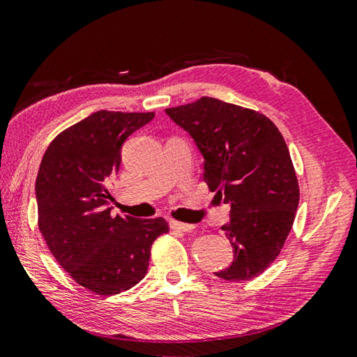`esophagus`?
Returning <instances> with one entry per match:
<instances>
[{"label":"esophagus","instance_id":"1","mask_svg":"<svg viewBox=\"0 0 357 357\" xmlns=\"http://www.w3.org/2000/svg\"><path fill=\"white\" fill-rule=\"evenodd\" d=\"M170 228L174 231H181V232H190L195 229V226L189 225V223H183V222H176V220H172L170 222Z\"/></svg>","mask_w":357,"mask_h":357}]
</instances>
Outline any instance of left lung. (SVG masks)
Wrapping results in <instances>:
<instances>
[{
    "instance_id": "8db88e82",
    "label": "left lung",
    "mask_w": 357,
    "mask_h": 357,
    "mask_svg": "<svg viewBox=\"0 0 357 357\" xmlns=\"http://www.w3.org/2000/svg\"><path fill=\"white\" fill-rule=\"evenodd\" d=\"M165 112L204 156V183L231 204V222L222 229L234 246V261L215 276L241 282L262 275L280 256L300 203L280 129L261 112L211 96Z\"/></svg>"
}]
</instances>
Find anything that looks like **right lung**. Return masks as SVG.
<instances>
[{
  "instance_id": "1",
  "label": "right lung",
  "mask_w": 357,
  "mask_h": 357,
  "mask_svg": "<svg viewBox=\"0 0 357 357\" xmlns=\"http://www.w3.org/2000/svg\"><path fill=\"white\" fill-rule=\"evenodd\" d=\"M154 112L98 111L57 134L36 181L38 229L51 255L73 280L109 296L144 280L154 241L168 232L162 217L112 215V178L121 145Z\"/></svg>"
}]
</instances>
